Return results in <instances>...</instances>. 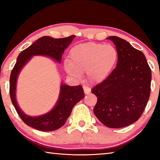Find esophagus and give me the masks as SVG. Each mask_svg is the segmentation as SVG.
<instances>
[{"label":"esophagus","mask_w":160,"mask_h":160,"mask_svg":"<svg viewBox=\"0 0 160 160\" xmlns=\"http://www.w3.org/2000/svg\"><path fill=\"white\" fill-rule=\"evenodd\" d=\"M83 90H84V92H85V94H88L91 92L90 88H88V87H87V86H83Z\"/></svg>","instance_id":"34e87169"}]
</instances>
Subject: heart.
I'll return each instance as SVG.
<instances>
[{
  "label": "heart",
  "mask_w": 160,
  "mask_h": 160,
  "mask_svg": "<svg viewBox=\"0 0 160 160\" xmlns=\"http://www.w3.org/2000/svg\"><path fill=\"white\" fill-rule=\"evenodd\" d=\"M70 62L65 63L66 71L79 78L87 72L90 82L98 84L109 76L118 60V51L112 44L88 42L75 46L70 50Z\"/></svg>",
  "instance_id": "heart-1"
}]
</instances>
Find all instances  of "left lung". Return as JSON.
Here are the masks:
<instances>
[{
	"instance_id": "left-lung-1",
	"label": "left lung",
	"mask_w": 160,
	"mask_h": 160,
	"mask_svg": "<svg viewBox=\"0 0 160 160\" xmlns=\"http://www.w3.org/2000/svg\"><path fill=\"white\" fill-rule=\"evenodd\" d=\"M107 39L116 46L118 60L109 76L92 90L97 97L94 113L109 128H123L144 112L150 94L151 70L142 51L120 37Z\"/></svg>"
}]
</instances>
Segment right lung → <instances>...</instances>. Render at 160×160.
<instances>
[{
	"label": "right lung",
	"mask_w": 160,
	"mask_h": 160,
	"mask_svg": "<svg viewBox=\"0 0 160 160\" xmlns=\"http://www.w3.org/2000/svg\"><path fill=\"white\" fill-rule=\"evenodd\" d=\"M75 37V35L61 39H54L48 36L42 37L19 54L17 62L10 74V96L18 115L24 123L32 128L41 131H52L60 128L66 123L72 108L84 98L85 94L81 85L69 86L61 83L58 101L53 109L42 116H28L20 109L16 100V85L19 73L34 56H48L61 63L64 50Z\"/></svg>",
	"instance_id": "right-lung-1"
}]
</instances>
